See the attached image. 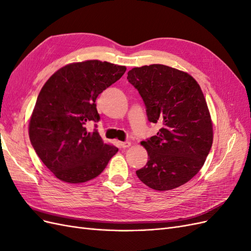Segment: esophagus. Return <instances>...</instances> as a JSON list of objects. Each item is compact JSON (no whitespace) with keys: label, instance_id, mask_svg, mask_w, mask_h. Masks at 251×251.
Instances as JSON below:
<instances>
[{"label":"esophagus","instance_id":"34e87169","mask_svg":"<svg viewBox=\"0 0 251 251\" xmlns=\"http://www.w3.org/2000/svg\"><path fill=\"white\" fill-rule=\"evenodd\" d=\"M131 142L130 141H125V142H120V147L123 149H126L128 147H131Z\"/></svg>","mask_w":251,"mask_h":251}]
</instances>
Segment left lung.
Instances as JSON below:
<instances>
[{
  "label": "left lung",
  "mask_w": 251,
  "mask_h": 251,
  "mask_svg": "<svg viewBox=\"0 0 251 251\" xmlns=\"http://www.w3.org/2000/svg\"><path fill=\"white\" fill-rule=\"evenodd\" d=\"M127 80L138 90L157 135L142 141L149 160L137 177L156 191L179 187L198 174L212 144V124L199 83L164 65L133 68Z\"/></svg>",
  "instance_id": "1"
}]
</instances>
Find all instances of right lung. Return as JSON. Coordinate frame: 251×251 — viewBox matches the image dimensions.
<instances>
[{
  "mask_svg": "<svg viewBox=\"0 0 251 251\" xmlns=\"http://www.w3.org/2000/svg\"><path fill=\"white\" fill-rule=\"evenodd\" d=\"M125 66L86 60L60 68L37 96L29 137L37 156L54 176L68 183L96 178L118 149L104 143L96 128V98L125 74Z\"/></svg>",
  "mask_w": 251,
  "mask_h": 251,
  "instance_id": "add662e5",
  "label": "right lung"
}]
</instances>
